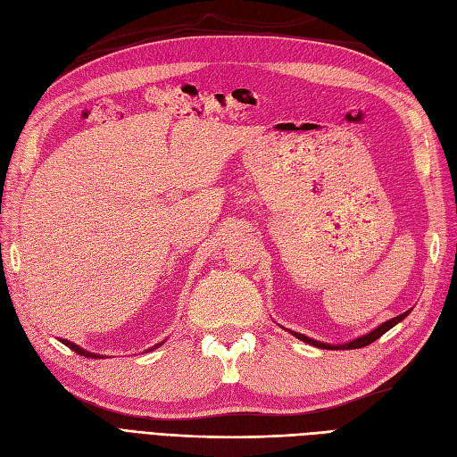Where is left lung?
I'll return each mask as SVG.
<instances>
[{
  "mask_svg": "<svg viewBox=\"0 0 457 457\" xmlns=\"http://www.w3.org/2000/svg\"><path fill=\"white\" fill-rule=\"evenodd\" d=\"M408 314H410V311H406V312H403V314H398V316L391 318V320H386V322H383L381 326H378L373 331H370V334H366V336H362V337H356V339H353V341H349V343H343V345H329V343L316 341V339H311V337L303 336V334H297V331H289V334H294L297 339L305 341V343H309V345H314V347H318V349H331V351H337V349H347V351H349V349H361V347H366V345L373 343L376 339H379V337L385 334V331H389V329H391L393 326H396L398 322H403Z\"/></svg>",
  "mask_w": 457,
  "mask_h": 457,
  "instance_id": "1",
  "label": "left lung"
}]
</instances>
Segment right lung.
Returning a JSON list of instances; mask_svg holds the SVG:
<instances>
[{
    "instance_id": "add662e5",
    "label": "right lung",
    "mask_w": 457,
    "mask_h": 457,
    "mask_svg": "<svg viewBox=\"0 0 457 457\" xmlns=\"http://www.w3.org/2000/svg\"><path fill=\"white\" fill-rule=\"evenodd\" d=\"M68 349H72L74 353H78V354H81V356H86V358H103L101 354H95V353H89V351H86V349H81V347H78L76 343H71V341H66V339H61ZM160 345H163V341L162 343H158V345H154V347H150L148 351H154V349H158Z\"/></svg>"
}]
</instances>
